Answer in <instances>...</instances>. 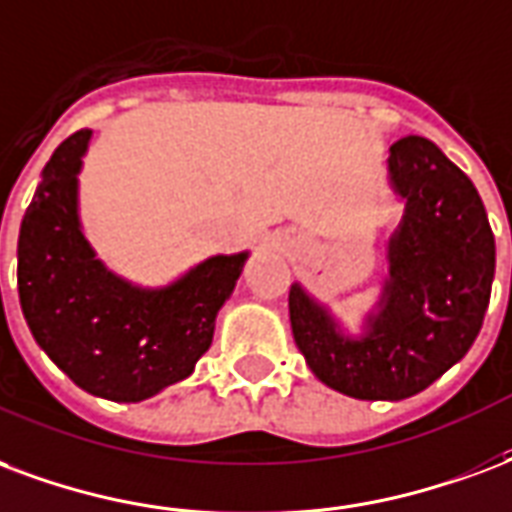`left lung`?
<instances>
[{
	"label": "left lung",
	"instance_id": "8db88e82",
	"mask_svg": "<svg viewBox=\"0 0 512 512\" xmlns=\"http://www.w3.org/2000/svg\"><path fill=\"white\" fill-rule=\"evenodd\" d=\"M388 181L404 217L388 241V276L361 336H347L298 282L290 287L293 339L314 377L363 401L410 399L467 355L497 257L478 189L431 140H396Z\"/></svg>",
	"mask_w": 512,
	"mask_h": 512
}]
</instances>
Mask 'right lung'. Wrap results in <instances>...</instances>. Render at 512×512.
<instances>
[{
    "instance_id": "add662e5",
    "label": "right lung",
    "mask_w": 512,
    "mask_h": 512,
    "mask_svg": "<svg viewBox=\"0 0 512 512\" xmlns=\"http://www.w3.org/2000/svg\"><path fill=\"white\" fill-rule=\"evenodd\" d=\"M89 140L78 130L43 168L18 233V298L34 342L78 388L143 401L195 372L249 252L208 257L165 287L108 271L78 214Z\"/></svg>"
}]
</instances>
